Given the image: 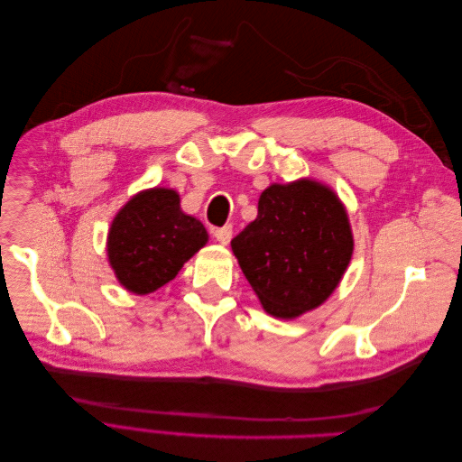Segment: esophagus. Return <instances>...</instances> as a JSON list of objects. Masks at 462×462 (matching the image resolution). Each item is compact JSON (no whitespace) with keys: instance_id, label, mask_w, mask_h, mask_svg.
Instances as JSON below:
<instances>
[{"instance_id":"obj_1","label":"esophagus","mask_w":462,"mask_h":462,"mask_svg":"<svg viewBox=\"0 0 462 462\" xmlns=\"http://www.w3.org/2000/svg\"><path fill=\"white\" fill-rule=\"evenodd\" d=\"M231 235H233L231 226L219 227V229H216V231H214V236H216V241H217L219 245H229V241H231Z\"/></svg>"}]
</instances>
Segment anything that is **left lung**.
<instances>
[{"label":"left lung","instance_id":"left-lung-1","mask_svg":"<svg viewBox=\"0 0 462 462\" xmlns=\"http://www.w3.org/2000/svg\"><path fill=\"white\" fill-rule=\"evenodd\" d=\"M231 248L263 310L295 319L333 295L351 263L355 239L337 192L304 177L265 189L256 219Z\"/></svg>","mask_w":462,"mask_h":462}]
</instances>
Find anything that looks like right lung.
Here are the masks:
<instances>
[{"instance_id": "1", "label": "right lung", "mask_w": 462, "mask_h": 462, "mask_svg": "<svg viewBox=\"0 0 462 462\" xmlns=\"http://www.w3.org/2000/svg\"><path fill=\"white\" fill-rule=\"evenodd\" d=\"M202 221L180 209L175 189L136 192L107 231L106 253L117 282L134 295L158 291L208 243Z\"/></svg>"}]
</instances>
